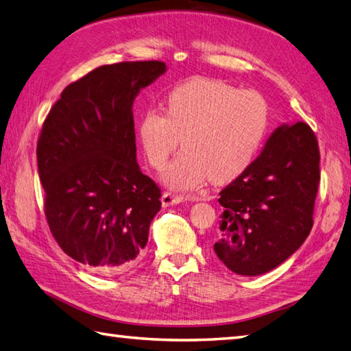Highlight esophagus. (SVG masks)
<instances>
[{
    "mask_svg": "<svg viewBox=\"0 0 351 351\" xmlns=\"http://www.w3.org/2000/svg\"><path fill=\"white\" fill-rule=\"evenodd\" d=\"M187 199L182 195H176V193H171V191H164L162 196H161V204L164 208L171 206V205H178L184 202V200Z\"/></svg>",
    "mask_w": 351,
    "mask_h": 351,
    "instance_id": "obj_1",
    "label": "esophagus"
}]
</instances>
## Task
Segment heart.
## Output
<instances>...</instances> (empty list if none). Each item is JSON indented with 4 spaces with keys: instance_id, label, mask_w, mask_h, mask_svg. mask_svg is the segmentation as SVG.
I'll return each instance as SVG.
<instances>
[{
    "instance_id": "b5f03b06",
    "label": "heart",
    "mask_w": 351,
    "mask_h": 351,
    "mask_svg": "<svg viewBox=\"0 0 351 351\" xmlns=\"http://www.w3.org/2000/svg\"><path fill=\"white\" fill-rule=\"evenodd\" d=\"M270 125V107L256 90L211 78H193L166 98V113L147 108L137 123V137L147 162L166 166L178 143L184 151L164 171L173 189H195L237 180L255 161Z\"/></svg>"
}]
</instances>
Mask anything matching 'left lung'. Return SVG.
I'll list each match as a JSON object with an SVG mask.
<instances>
[{"mask_svg": "<svg viewBox=\"0 0 351 351\" xmlns=\"http://www.w3.org/2000/svg\"><path fill=\"white\" fill-rule=\"evenodd\" d=\"M319 149L311 126H279L252 166L220 191L214 252L230 271L258 276L300 247L314 225Z\"/></svg>", "mask_w": 351, "mask_h": 351, "instance_id": "8db88e82", "label": "left lung"}]
</instances>
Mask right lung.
Here are the masks:
<instances>
[{
  "mask_svg": "<svg viewBox=\"0 0 351 351\" xmlns=\"http://www.w3.org/2000/svg\"><path fill=\"white\" fill-rule=\"evenodd\" d=\"M166 71L158 60L96 68L64 88L42 125L37 170L54 240L93 273L137 265L161 190L136 161L132 102Z\"/></svg>",
  "mask_w": 351,
  "mask_h": 351,
  "instance_id": "1",
  "label": "right lung"
}]
</instances>
